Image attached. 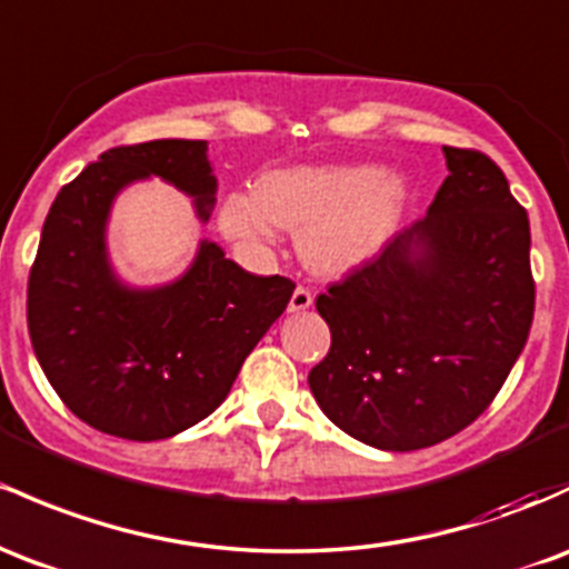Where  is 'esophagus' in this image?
I'll use <instances>...</instances> for the list:
<instances>
[{
    "instance_id": "obj_1",
    "label": "esophagus",
    "mask_w": 569,
    "mask_h": 569,
    "mask_svg": "<svg viewBox=\"0 0 569 569\" xmlns=\"http://www.w3.org/2000/svg\"><path fill=\"white\" fill-rule=\"evenodd\" d=\"M310 305H313V291H310L308 286H297L295 295H291V302H289L291 313H299V310H308Z\"/></svg>"
}]
</instances>
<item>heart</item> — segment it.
I'll return each instance as SVG.
<instances>
[{
    "mask_svg": "<svg viewBox=\"0 0 569 569\" xmlns=\"http://www.w3.org/2000/svg\"><path fill=\"white\" fill-rule=\"evenodd\" d=\"M408 208L402 174L372 167H289L264 172L253 193H229L221 232L248 248L274 242L278 229L299 232V253L313 270L346 272L389 242Z\"/></svg>",
    "mask_w": 569,
    "mask_h": 569,
    "instance_id": "b5f03b06",
    "label": "heart"
}]
</instances>
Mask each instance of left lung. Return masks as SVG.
I'll list each match as a JSON object with an SVG mask.
<instances>
[{
  "label": "left lung",
  "instance_id": "obj_1",
  "mask_svg": "<svg viewBox=\"0 0 569 569\" xmlns=\"http://www.w3.org/2000/svg\"><path fill=\"white\" fill-rule=\"evenodd\" d=\"M442 153L448 178L427 216L316 299L332 348L310 391L329 421L380 451L470 427L532 327L527 210L489 156Z\"/></svg>",
  "mask_w": 569,
  "mask_h": 569
}]
</instances>
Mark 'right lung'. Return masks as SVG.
<instances>
[{
	"instance_id": "1",
	"label": "right lung",
	"mask_w": 569,
	"mask_h": 569,
	"mask_svg": "<svg viewBox=\"0 0 569 569\" xmlns=\"http://www.w3.org/2000/svg\"><path fill=\"white\" fill-rule=\"evenodd\" d=\"M151 174L193 197L208 221L216 202L208 142L110 148L56 193L27 297L31 346L61 402L99 432L137 442L164 440L213 413L295 295L289 278L246 272L208 240L172 283H121L104 227L118 191Z\"/></svg>"
}]
</instances>
